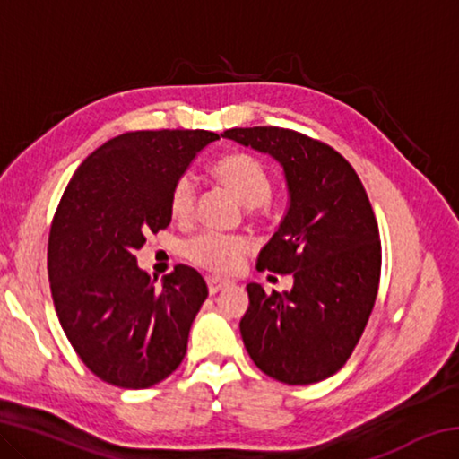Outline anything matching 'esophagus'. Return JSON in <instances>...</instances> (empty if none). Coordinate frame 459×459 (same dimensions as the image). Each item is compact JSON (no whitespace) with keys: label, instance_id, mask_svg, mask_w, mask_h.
Wrapping results in <instances>:
<instances>
[{"label":"esophagus","instance_id":"34e87169","mask_svg":"<svg viewBox=\"0 0 459 459\" xmlns=\"http://www.w3.org/2000/svg\"><path fill=\"white\" fill-rule=\"evenodd\" d=\"M230 281H227V279H219V277H208V291H211V295L219 293L221 290H224V287H229Z\"/></svg>","mask_w":459,"mask_h":459}]
</instances>
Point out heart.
<instances>
[{
	"label": "heart",
	"mask_w": 459,
	"mask_h": 459,
	"mask_svg": "<svg viewBox=\"0 0 459 459\" xmlns=\"http://www.w3.org/2000/svg\"><path fill=\"white\" fill-rule=\"evenodd\" d=\"M212 174L245 206H261L271 196V178L267 168L251 153L232 152L222 155L214 161ZM194 198H196L194 182L188 176H182L174 184L172 194H169V211H172L174 219H188L194 208ZM247 251L248 243L243 237L221 235V232L211 230L202 232L186 245L188 261L202 269L212 271V273H230V271H235Z\"/></svg>",
	"instance_id": "heart-1"
}]
</instances>
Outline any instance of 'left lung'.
I'll return each mask as SVG.
<instances>
[{
  "mask_svg": "<svg viewBox=\"0 0 459 459\" xmlns=\"http://www.w3.org/2000/svg\"><path fill=\"white\" fill-rule=\"evenodd\" d=\"M283 168L287 211L257 269L293 275L291 291L248 283L240 336L253 362L285 385H312L351 359L375 307L380 240L354 168L330 145L281 127L221 134Z\"/></svg>",
  "mask_w": 459,
  "mask_h": 459,
  "instance_id": "left-lung-1",
  "label": "left lung"
}]
</instances>
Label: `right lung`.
<instances>
[{"instance_id": "obj_1", "label": "right lung", "mask_w": 459, "mask_h": 459, "mask_svg": "<svg viewBox=\"0 0 459 459\" xmlns=\"http://www.w3.org/2000/svg\"><path fill=\"white\" fill-rule=\"evenodd\" d=\"M212 131H127L76 168L48 240L58 320L87 368L108 385L150 388L180 367L208 298L196 269L178 265L158 287L137 267L147 232L172 221L169 194Z\"/></svg>"}]
</instances>
